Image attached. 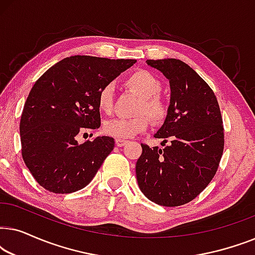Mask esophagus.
<instances>
[{"mask_svg": "<svg viewBox=\"0 0 255 255\" xmlns=\"http://www.w3.org/2000/svg\"><path fill=\"white\" fill-rule=\"evenodd\" d=\"M115 141H116V145L118 147H122V146H124L128 142V140H125V139H116Z\"/></svg>", "mask_w": 255, "mask_h": 255, "instance_id": "obj_1", "label": "esophagus"}]
</instances>
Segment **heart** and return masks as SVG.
Returning <instances> with one entry per match:
<instances>
[{
    "instance_id": "b5f03b06",
    "label": "heart",
    "mask_w": 255,
    "mask_h": 255,
    "mask_svg": "<svg viewBox=\"0 0 255 255\" xmlns=\"http://www.w3.org/2000/svg\"><path fill=\"white\" fill-rule=\"evenodd\" d=\"M125 86L141 96L135 108L137 116L131 118L117 117L103 124L104 133L116 139H128L144 132L149 125L162 124L168 117L169 106L160 95L162 82L146 69H138L125 79ZM97 107L103 114L110 115L115 109V93L113 85H106L97 94Z\"/></svg>"
}]
</instances>
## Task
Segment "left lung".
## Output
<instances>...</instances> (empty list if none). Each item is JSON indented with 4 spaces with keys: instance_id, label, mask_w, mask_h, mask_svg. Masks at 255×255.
Returning <instances> with one entry per match:
<instances>
[{
    "instance_id": "left-lung-1",
    "label": "left lung",
    "mask_w": 255,
    "mask_h": 255,
    "mask_svg": "<svg viewBox=\"0 0 255 255\" xmlns=\"http://www.w3.org/2000/svg\"><path fill=\"white\" fill-rule=\"evenodd\" d=\"M147 64L169 80V114L155 138H168L170 144L162 149L141 144L137 181L148 200L179 207L197 197L217 172L224 151L223 118L214 90L186 62L158 59Z\"/></svg>"
}]
</instances>
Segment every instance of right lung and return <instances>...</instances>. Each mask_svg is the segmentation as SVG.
<instances>
[{
  "instance_id": "obj_1",
  "label": "right lung",
  "mask_w": 255,
  "mask_h": 255,
  "mask_svg": "<svg viewBox=\"0 0 255 255\" xmlns=\"http://www.w3.org/2000/svg\"><path fill=\"white\" fill-rule=\"evenodd\" d=\"M135 61L73 55L34 82L19 133L24 162L44 189L74 193L94 179L115 147L114 138L96 137L79 144L76 135L100 128L97 94Z\"/></svg>"
}]
</instances>
